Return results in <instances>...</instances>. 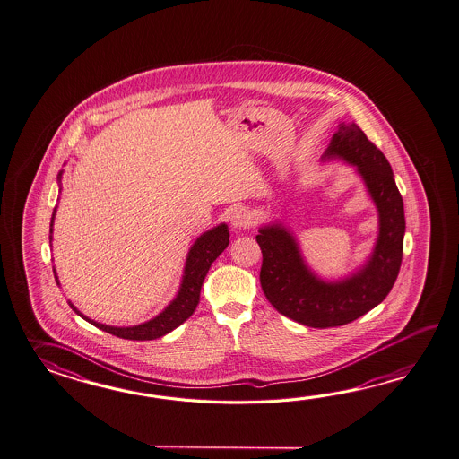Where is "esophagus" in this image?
<instances>
[{
    "mask_svg": "<svg viewBox=\"0 0 459 459\" xmlns=\"http://www.w3.org/2000/svg\"><path fill=\"white\" fill-rule=\"evenodd\" d=\"M230 222H232L235 229H248L253 224L252 212L247 211V209H238L230 217Z\"/></svg>",
    "mask_w": 459,
    "mask_h": 459,
    "instance_id": "obj_1",
    "label": "esophagus"
}]
</instances>
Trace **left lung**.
I'll list each match as a JSON object with an SVG mask.
<instances>
[{
    "label": "left lung",
    "mask_w": 459,
    "mask_h": 459,
    "mask_svg": "<svg viewBox=\"0 0 459 459\" xmlns=\"http://www.w3.org/2000/svg\"><path fill=\"white\" fill-rule=\"evenodd\" d=\"M355 165L377 209L379 234L368 262L343 280L316 276L300 255L299 245L282 224L260 227L256 242L263 253L260 282L266 299L282 316L314 328L340 327L381 304L403 263V196L383 152L368 141L356 124H338V132L322 160Z\"/></svg>",
    "instance_id": "8db88e82"
}]
</instances>
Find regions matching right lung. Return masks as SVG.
Wrapping results in <instances>:
<instances>
[{"mask_svg": "<svg viewBox=\"0 0 459 459\" xmlns=\"http://www.w3.org/2000/svg\"><path fill=\"white\" fill-rule=\"evenodd\" d=\"M62 173H58V181L62 178ZM56 219V209L52 212V221H50V240H52V225ZM229 227L227 224H219L214 229L207 230L197 238L196 242L187 252L186 264L183 272V280L179 284L178 294L177 298L169 302L165 310H161L157 317L152 318L149 322H143L141 325L134 327H113V325H104L100 322H94L91 318L83 316L75 306L68 300V306L75 310L80 317H83L86 322H90L94 327L104 330L116 337L126 338V340H155V338L163 337L169 333L171 330L179 327L186 318L193 316L199 304V292L201 286L204 282L207 272L211 264L214 263L215 258L224 252L229 245ZM56 273V270H54ZM56 281L58 284V278Z\"/></svg>", "mask_w": 459, "mask_h": 459, "instance_id": "add662e5", "label": "right lung"}]
</instances>
